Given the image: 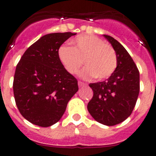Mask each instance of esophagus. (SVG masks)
Segmentation results:
<instances>
[{
    "mask_svg": "<svg viewBox=\"0 0 156 156\" xmlns=\"http://www.w3.org/2000/svg\"><path fill=\"white\" fill-rule=\"evenodd\" d=\"M78 85H79L80 87H83V86H85V85H87V84L85 83L82 82V81H79V82H78Z\"/></svg>",
    "mask_w": 156,
    "mask_h": 156,
    "instance_id": "1",
    "label": "esophagus"
}]
</instances>
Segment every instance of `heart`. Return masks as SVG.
Instances as JSON below:
<instances>
[{"instance_id":"b5f03b06","label":"heart","mask_w":156,"mask_h":156,"mask_svg":"<svg viewBox=\"0 0 156 156\" xmlns=\"http://www.w3.org/2000/svg\"><path fill=\"white\" fill-rule=\"evenodd\" d=\"M73 48L62 45L58 57L70 74H76L84 63L80 73L84 79L95 78L99 80L111 76L117 67V55L114 48L95 36L84 35L73 41Z\"/></svg>"}]
</instances>
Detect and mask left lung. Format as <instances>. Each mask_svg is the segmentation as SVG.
<instances>
[{"label":"left lung","instance_id":"obj_1","mask_svg":"<svg viewBox=\"0 0 156 156\" xmlns=\"http://www.w3.org/2000/svg\"><path fill=\"white\" fill-rule=\"evenodd\" d=\"M104 37L115 51L117 67L107 80L89 84L94 95L87 109L97 122L114 126L131 115L140 91V74L124 47L113 37Z\"/></svg>","mask_w":156,"mask_h":156}]
</instances>
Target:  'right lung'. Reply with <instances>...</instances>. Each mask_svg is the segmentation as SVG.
I'll return each mask as SVG.
<instances>
[{
  "label": "right lung",
  "mask_w": 156,
  "mask_h": 156,
  "mask_svg": "<svg viewBox=\"0 0 156 156\" xmlns=\"http://www.w3.org/2000/svg\"><path fill=\"white\" fill-rule=\"evenodd\" d=\"M70 32L43 36L29 47L16 66L14 97L19 112L33 124L48 127L58 122L78 90L77 80L65 69L58 49Z\"/></svg>",
  "instance_id": "right-lung-1"
}]
</instances>
